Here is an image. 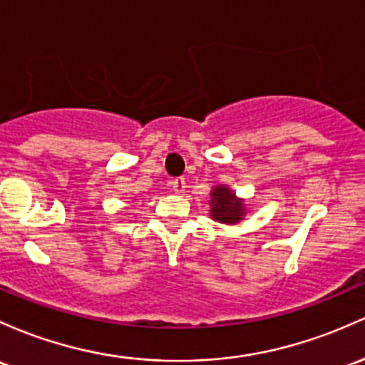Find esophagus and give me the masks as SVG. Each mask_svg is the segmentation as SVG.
Wrapping results in <instances>:
<instances>
[{"label":"esophagus","instance_id":"1","mask_svg":"<svg viewBox=\"0 0 365 365\" xmlns=\"http://www.w3.org/2000/svg\"><path fill=\"white\" fill-rule=\"evenodd\" d=\"M171 187H173V190L176 194H183L187 189V183H185V178H176L171 182Z\"/></svg>","mask_w":365,"mask_h":365}]
</instances>
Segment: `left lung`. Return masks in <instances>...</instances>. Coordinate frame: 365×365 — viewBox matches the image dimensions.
Here are the masks:
<instances>
[{"label":"left lung","mask_w":365,"mask_h":365,"mask_svg":"<svg viewBox=\"0 0 365 365\" xmlns=\"http://www.w3.org/2000/svg\"><path fill=\"white\" fill-rule=\"evenodd\" d=\"M210 199V216L218 223L227 225H237L244 220L246 210V199L235 195V192L225 183H220L211 189Z\"/></svg>","instance_id":"8db88e82"}]
</instances>
